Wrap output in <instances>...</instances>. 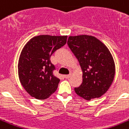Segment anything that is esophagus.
I'll return each instance as SVG.
<instances>
[{
	"instance_id": "34e87169",
	"label": "esophagus",
	"mask_w": 129,
	"mask_h": 129,
	"mask_svg": "<svg viewBox=\"0 0 129 129\" xmlns=\"http://www.w3.org/2000/svg\"><path fill=\"white\" fill-rule=\"evenodd\" d=\"M70 77H71V74L65 75H64V78H66V79H68V78H70Z\"/></svg>"
}]
</instances>
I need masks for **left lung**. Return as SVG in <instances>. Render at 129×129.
Here are the masks:
<instances>
[{
    "label": "left lung",
    "mask_w": 129,
    "mask_h": 129,
    "mask_svg": "<svg viewBox=\"0 0 129 129\" xmlns=\"http://www.w3.org/2000/svg\"><path fill=\"white\" fill-rule=\"evenodd\" d=\"M68 44L83 71V83L75 92L86 100L102 96L111 86L115 72L108 48L94 37L85 35L69 37Z\"/></svg>",
    "instance_id": "1"
}]
</instances>
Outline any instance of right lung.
Returning a JSON list of instances; mask_svg holds the SVG:
<instances>
[{
  "mask_svg": "<svg viewBox=\"0 0 129 129\" xmlns=\"http://www.w3.org/2000/svg\"><path fill=\"white\" fill-rule=\"evenodd\" d=\"M67 36L39 35L32 38L23 48L18 62L19 81L26 91L37 99L48 98L58 88L60 79L50 57L64 46Z\"/></svg>",
  "mask_w": 129,
  "mask_h": 129,
  "instance_id": "1",
  "label": "right lung"
}]
</instances>
